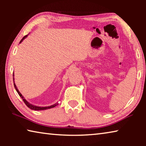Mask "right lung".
I'll list each match as a JSON object with an SVG mask.
<instances>
[{
	"label": "right lung",
	"instance_id": "obj_1",
	"mask_svg": "<svg viewBox=\"0 0 146 146\" xmlns=\"http://www.w3.org/2000/svg\"><path fill=\"white\" fill-rule=\"evenodd\" d=\"M27 36V35H25L24 36V37L23 38V39H22V40L20 41V43L21 42H22V41H23L24 38H25ZM13 76H14V73L13 74ZM13 80H14V77H13ZM14 81V80H13ZM14 87H15V90H16V91H17V93H18V94L19 95V96L20 97H21L22 98H23V101H24V102L25 103V104L28 106V107L29 108H30L31 110H36V111H40V110H48V109H50V108H54V107H55V106H57L58 104V103H56V104H54V105H52V106H48V107H38V106H33V105H32V104H29L28 101H26V99L25 98H24V97H23V96L21 95V93L19 92V90H18V89H17V86H16V85H15V82H14Z\"/></svg>",
	"mask_w": 146,
	"mask_h": 146
}]
</instances>
